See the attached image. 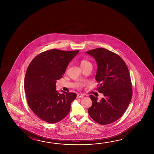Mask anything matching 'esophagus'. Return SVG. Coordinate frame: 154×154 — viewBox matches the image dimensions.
Segmentation results:
<instances>
[{
  "label": "esophagus",
  "mask_w": 154,
  "mask_h": 154,
  "mask_svg": "<svg viewBox=\"0 0 154 154\" xmlns=\"http://www.w3.org/2000/svg\"><path fill=\"white\" fill-rule=\"evenodd\" d=\"M84 96L82 94H78L77 96V98H83Z\"/></svg>",
  "instance_id": "1"
}]
</instances>
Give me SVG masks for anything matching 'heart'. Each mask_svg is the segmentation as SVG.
Returning a JSON list of instances; mask_svg holds the SVG:
<instances>
[{
	"mask_svg": "<svg viewBox=\"0 0 154 154\" xmlns=\"http://www.w3.org/2000/svg\"><path fill=\"white\" fill-rule=\"evenodd\" d=\"M88 65H92L91 63L89 61H87L86 60H82L80 62V66L81 68H83L86 66H88Z\"/></svg>",
	"mask_w": 154,
	"mask_h": 154,
	"instance_id": "1",
	"label": "heart"
}]
</instances>
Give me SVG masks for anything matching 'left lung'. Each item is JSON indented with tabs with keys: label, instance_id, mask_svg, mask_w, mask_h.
Returning a JSON list of instances; mask_svg holds the SVG:
<instances>
[{
	"label": "left lung",
	"instance_id": "1",
	"mask_svg": "<svg viewBox=\"0 0 154 154\" xmlns=\"http://www.w3.org/2000/svg\"><path fill=\"white\" fill-rule=\"evenodd\" d=\"M97 64L96 81L100 83L97 90L103 94L100 101L90 95L92 106L88 112L91 118L100 125L118 120L126 112L132 97L131 79L128 69L118 55L104 48L86 52Z\"/></svg>",
	"mask_w": 154,
	"mask_h": 154
}]
</instances>
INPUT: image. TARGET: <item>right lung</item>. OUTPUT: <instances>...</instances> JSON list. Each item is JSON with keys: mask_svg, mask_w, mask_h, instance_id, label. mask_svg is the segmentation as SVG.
I'll return each mask as SVG.
<instances>
[{"mask_svg": "<svg viewBox=\"0 0 154 154\" xmlns=\"http://www.w3.org/2000/svg\"><path fill=\"white\" fill-rule=\"evenodd\" d=\"M79 51H45L36 56L28 66L24 80L27 101L32 111L43 121L56 123L69 113L77 95L64 91L58 93L56 83Z\"/></svg>", "mask_w": 154, "mask_h": 154, "instance_id": "add662e5", "label": "right lung"}]
</instances>
